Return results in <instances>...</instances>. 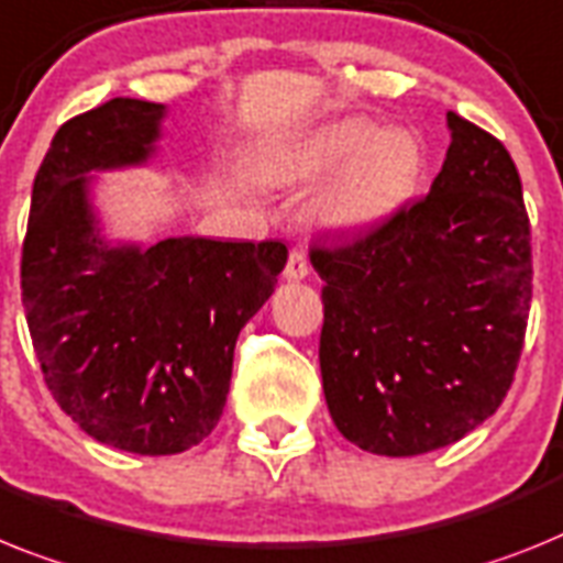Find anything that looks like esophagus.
<instances>
[{"mask_svg": "<svg viewBox=\"0 0 563 563\" xmlns=\"http://www.w3.org/2000/svg\"><path fill=\"white\" fill-rule=\"evenodd\" d=\"M309 254H306L303 249H291L289 263L283 268V277H286V280H303V277H309Z\"/></svg>", "mask_w": 563, "mask_h": 563, "instance_id": "34e87169", "label": "esophagus"}]
</instances>
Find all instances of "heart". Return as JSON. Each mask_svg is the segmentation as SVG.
I'll return each mask as SVG.
<instances>
[{
  "instance_id": "heart-1",
  "label": "heart",
  "mask_w": 563,
  "mask_h": 563,
  "mask_svg": "<svg viewBox=\"0 0 563 563\" xmlns=\"http://www.w3.org/2000/svg\"><path fill=\"white\" fill-rule=\"evenodd\" d=\"M329 170L311 200L314 220L334 234H369L418 197L427 145L409 129L343 117L260 145L254 154V172L268 186L309 183Z\"/></svg>"
}]
</instances>
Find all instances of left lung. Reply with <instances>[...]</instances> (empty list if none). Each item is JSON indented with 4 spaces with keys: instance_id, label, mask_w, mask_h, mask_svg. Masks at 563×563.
Segmentation results:
<instances>
[{
    "instance_id": "left-lung-1",
    "label": "left lung",
    "mask_w": 563,
    "mask_h": 563,
    "mask_svg": "<svg viewBox=\"0 0 563 563\" xmlns=\"http://www.w3.org/2000/svg\"><path fill=\"white\" fill-rule=\"evenodd\" d=\"M450 151L420 202L366 238L311 249L320 375L340 434L375 455L441 450L500 406L532 300L530 220L509 151L446 113Z\"/></svg>"
}]
</instances>
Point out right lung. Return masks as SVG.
Returning a JSON list of instances; mask_svg holds the SVG:
<instances>
[{"mask_svg":"<svg viewBox=\"0 0 563 563\" xmlns=\"http://www.w3.org/2000/svg\"><path fill=\"white\" fill-rule=\"evenodd\" d=\"M168 108L117 97L56 131L31 194L22 303L63 412L93 441L177 455L209 438L234 343L272 297L280 240H113L93 206L102 172L157 154Z\"/></svg>","mask_w":563,"mask_h":563,"instance_id":"1","label":"right lung"}]
</instances>
